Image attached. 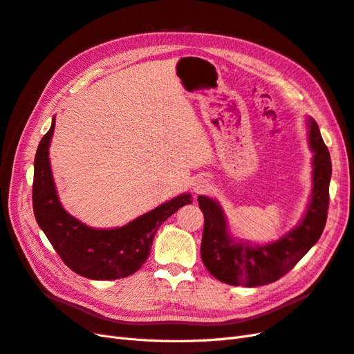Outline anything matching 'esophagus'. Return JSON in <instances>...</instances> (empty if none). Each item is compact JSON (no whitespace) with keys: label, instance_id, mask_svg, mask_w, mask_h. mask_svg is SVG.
Returning <instances> with one entry per match:
<instances>
[{"label":"esophagus","instance_id":"1","mask_svg":"<svg viewBox=\"0 0 354 354\" xmlns=\"http://www.w3.org/2000/svg\"><path fill=\"white\" fill-rule=\"evenodd\" d=\"M209 189H211V185H209V181L207 178H198L195 181V185H194V190H195V194H198V195L205 194V192H208Z\"/></svg>","mask_w":354,"mask_h":354}]
</instances>
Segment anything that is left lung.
Wrapping results in <instances>:
<instances>
[{
	"label": "left lung",
	"instance_id": "left-lung-1",
	"mask_svg": "<svg viewBox=\"0 0 354 354\" xmlns=\"http://www.w3.org/2000/svg\"><path fill=\"white\" fill-rule=\"evenodd\" d=\"M308 142L313 156V192L299 226L270 245L234 242L218 203L198 196L203 212L201 259L216 279L233 286H261L281 279L303 259L322 234L329 208L330 156L315 120H308Z\"/></svg>",
	"mask_w": 354,
	"mask_h": 354
}]
</instances>
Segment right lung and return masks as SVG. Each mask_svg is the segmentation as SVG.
I'll return each instance as SVG.
<instances>
[{"label":"right lung","instance_id":"obj_1","mask_svg":"<svg viewBox=\"0 0 354 354\" xmlns=\"http://www.w3.org/2000/svg\"><path fill=\"white\" fill-rule=\"evenodd\" d=\"M55 120L41 138L34 162L32 207L38 226L69 269L94 281H113L136 273L151 254L159 226L187 203L180 195L118 229H91L62 208L53 181L48 146Z\"/></svg>","mask_w":354,"mask_h":354}]
</instances>
